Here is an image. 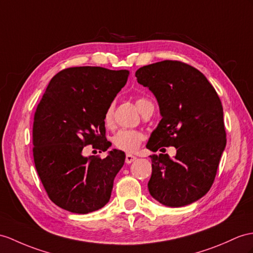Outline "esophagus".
<instances>
[{
  "label": "esophagus",
  "mask_w": 253,
  "mask_h": 253,
  "mask_svg": "<svg viewBox=\"0 0 253 253\" xmlns=\"http://www.w3.org/2000/svg\"><path fill=\"white\" fill-rule=\"evenodd\" d=\"M135 160H136V157L133 155H130V153H127V155L126 156V164H131L132 162L135 161Z\"/></svg>",
  "instance_id": "obj_1"
}]
</instances>
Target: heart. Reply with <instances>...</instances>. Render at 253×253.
<instances>
[{
    "label": "heart",
    "instance_id": "1",
    "mask_svg": "<svg viewBox=\"0 0 253 253\" xmlns=\"http://www.w3.org/2000/svg\"><path fill=\"white\" fill-rule=\"evenodd\" d=\"M135 105L138 109V112L144 115L148 109L152 107V103L146 97L139 96L135 100ZM114 103H110L106 107L103 116V122L106 127L112 128L114 126ZM144 139V135L139 131L132 130V128H120L117 131L112 138L113 145L115 148L125 152H134L137 150L140 143Z\"/></svg>",
    "mask_w": 253,
    "mask_h": 253
}]
</instances>
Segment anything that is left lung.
<instances>
[{"label": "left lung", "instance_id": "obj_1", "mask_svg": "<svg viewBox=\"0 0 253 253\" xmlns=\"http://www.w3.org/2000/svg\"><path fill=\"white\" fill-rule=\"evenodd\" d=\"M135 76L155 94L162 116L146 147L153 152L169 146L177 150L174 159L150 156L148 189L165 206L189 205L208 192L217 174L226 145L222 104L207 78L180 61L145 65Z\"/></svg>", "mask_w": 253, "mask_h": 253}]
</instances>
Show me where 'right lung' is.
<instances>
[{
	"instance_id": "obj_1",
	"label": "right lung",
	"mask_w": 253,
	"mask_h": 253,
	"mask_svg": "<svg viewBox=\"0 0 253 253\" xmlns=\"http://www.w3.org/2000/svg\"><path fill=\"white\" fill-rule=\"evenodd\" d=\"M128 71L98 66L69 67L49 83L33 122V157L41 181L55 205L74 213L105 206L126 155L84 157L88 145L106 151L103 116L125 87Z\"/></svg>"
}]
</instances>
